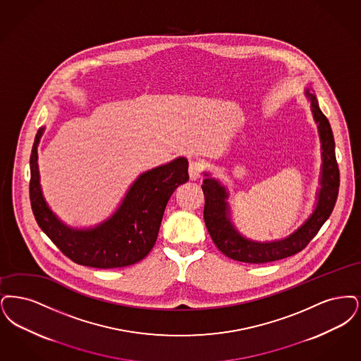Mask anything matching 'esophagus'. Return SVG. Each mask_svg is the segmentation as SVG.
<instances>
[{"mask_svg":"<svg viewBox=\"0 0 361 361\" xmlns=\"http://www.w3.org/2000/svg\"><path fill=\"white\" fill-rule=\"evenodd\" d=\"M204 169V163H201V161H190V166H188V175H190V179H191V180L198 179V178L202 175Z\"/></svg>","mask_w":361,"mask_h":361,"instance_id":"1","label":"esophagus"}]
</instances>
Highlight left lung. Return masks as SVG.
I'll list each match as a JSON object with an SVG mask.
<instances>
[{
	"label": "left lung",
	"instance_id": "obj_1",
	"mask_svg": "<svg viewBox=\"0 0 361 361\" xmlns=\"http://www.w3.org/2000/svg\"><path fill=\"white\" fill-rule=\"evenodd\" d=\"M310 99L314 118L318 123L319 136L322 142V178L318 204L312 217L306 221L297 232L281 241L255 243L238 235L228 219V198L226 190L212 178H206L202 185L204 195V220L209 235L216 247L225 256L251 264H262L290 257L305 250L307 244L319 232L333 212L338 197L340 170L334 152V139L329 121L321 111L313 93L306 90ZM207 176V175H206Z\"/></svg>",
	"mask_w": 361,
	"mask_h": 361
}]
</instances>
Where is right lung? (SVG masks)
I'll return each instance as SVG.
<instances>
[{
	"label": "right lung",
	"instance_id": "obj_1",
	"mask_svg": "<svg viewBox=\"0 0 361 361\" xmlns=\"http://www.w3.org/2000/svg\"><path fill=\"white\" fill-rule=\"evenodd\" d=\"M39 129L32 147L30 198L37 225L64 256L80 266L117 268L142 260L157 243L166 204L175 188L188 180V159L179 157L139 176L118 210L109 220L89 231L64 226L42 195L37 170Z\"/></svg>",
	"mask_w": 361,
	"mask_h": 361
}]
</instances>
